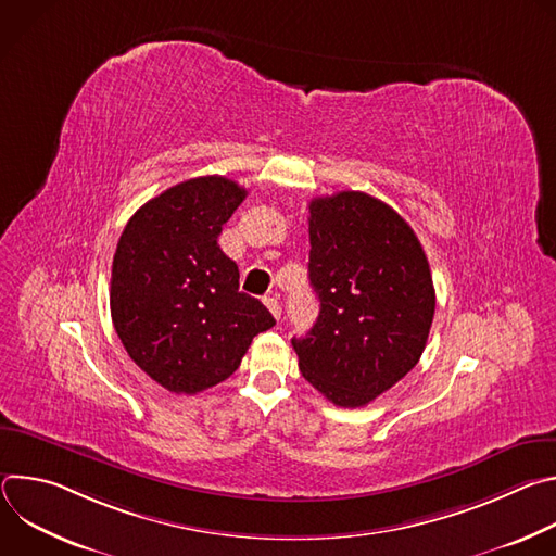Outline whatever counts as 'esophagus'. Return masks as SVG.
Listing matches in <instances>:
<instances>
[{"instance_id":"34e87169","label":"esophagus","mask_w":556,"mask_h":556,"mask_svg":"<svg viewBox=\"0 0 556 556\" xmlns=\"http://www.w3.org/2000/svg\"><path fill=\"white\" fill-rule=\"evenodd\" d=\"M264 303H266V307L270 309V314L275 316V319H279V316H281V305H279L277 294H268V296H264Z\"/></svg>"}]
</instances>
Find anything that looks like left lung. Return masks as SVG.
I'll return each mask as SVG.
<instances>
[{"label":"left lung","instance_id":"obj_1","mask_svg":"<svg viewBox=\"0 0 556 556\" xmlns=\"http://www.w3.org/2000/svg\"><path fill=\"white\" fill-rule=\"evenodd\" d=\"M316 324L292 339L303 378L339 407H363L420 361L435 312L427 255L389 204L341 191L309 202Z\"/></svg>","mask_w":556,"mask_h":556}]
</instances>
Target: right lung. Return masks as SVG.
Segmentation results:
<instances>
[{
	"instance_id": "add662e5",
	"label": "right lung",
	"mask_w": 556,
	"mask_h": 556,
	"mask_svg": "<svg viewBox=\"0 0 556 556\" xmlns=\"http://www.w3.org/2000/svg\"><path fill=\"white\" fill-rule=\"evenodd\" d=\"M247 198L224 176L185 180L142 204L112 262L110 309L129 358L172 393H200L240 367L266 305L240 292V270L217 244Z\"/></svg>"
}]
</instances>
